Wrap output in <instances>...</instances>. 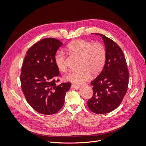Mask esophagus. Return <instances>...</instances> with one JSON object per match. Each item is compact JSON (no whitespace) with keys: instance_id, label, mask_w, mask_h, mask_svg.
<instances>
[{"instance_id":"obj_1","label":"esophagus","mask_w":146,"mask_h":146,"mask_svg":"<svg viewBox=\"0 0 146 146\" xmlns=\"http://www.w3.org/2000/svg\"><path fill=\"white\" fill-rule=\"evenodd\" d=\"M71 88H73V89H78L80 88V86L72 84L71 86Z\"/></svg>"}]
</instances>
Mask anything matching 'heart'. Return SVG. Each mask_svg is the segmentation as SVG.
Returning <instances> with one entry per match:
<instances>
[{
	"label": "heart",
	"instance_id": "b5f03b06",
	"mask_svg": "<svg viewBox=\"0 0 146 146\" xmlns=\"http://www.w3.org/2000/svg\"><path fill=\"white\" fill-rule=\"evenodd\" d=\"M67 50L71 55L80 58V70L68 73L64 77L65 81L77 85L82 84L88 81L91 74L94 76L98 75L103 70L106 61L107 51L101 43H92L83 39L76 40L68 45ZM54 62L61 71H66V58L64 52H57Z\"/></svg>",
	"mask_w": 146,
	"mask_h": 146
}]
</instances>
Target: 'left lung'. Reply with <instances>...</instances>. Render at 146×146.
<instances>
[{
    "label": "left lung",
    "mask_w": 146,
    "mask_h": 146,
    "mask_svg": "<svg viewBox=\"0 0 146 146\" xmlns=\"http://www.w3.org/2000/svg\"><path fill=\"white\" fill-rule=\"evenodd\" d=\"M107 51L104 69L91 82L92 97L87 102L94 113L110 112L120 105L127 91L129 74L123 51L116 42L102 34Z\"/></svg>",
    "instance_id": "1"
}]
</instances>
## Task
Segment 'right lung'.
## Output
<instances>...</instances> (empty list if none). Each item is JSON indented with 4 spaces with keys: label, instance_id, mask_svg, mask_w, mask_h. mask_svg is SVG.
<instances>
[{
    "label": "right lung",
    "instance_id": "right-lung-1",
    "mask_svg": "<svg viewBox=\"0 0 146 146\" xmlns=\"http://www.w3.org/2000/svg\"><path fill=\"white\" fill-rule=\"evenodd\" d=\"M62 44L55 38H44L32 46L24 58L20 77L22 90L31 107L40 113L58 112L70 88V82L56 85L60 74L54 57Z\"/></svg>",
    "mask_w": 146,
    "mask_h": 146
}]
</instances>
